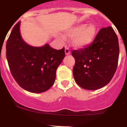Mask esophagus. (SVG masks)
Segmentation results:
<instances>
[{
  "instance_id": "esophagus-1",
  "label": "esophagus",
  "mask_w": 127,
  "mask_h": 127,
  "mask_svg": "<svg viewBox=\"0 0 127 127\" xmlns=\"http://www.w3.org/2000/svg\"><path fill=\"white\" fill-rule=\"evenodd\" d=\"M65 54L66 55H69V54H70V49H69V48L66 47V46H65Z\"/></svg>"
}]
</instances>
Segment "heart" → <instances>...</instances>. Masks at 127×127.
Returning <instances> with one entry per match:
<instances>
[{"mask_svg":"<svg viewBox=\"0 0 127 127\" xmlns=\"http://www.w3.org/2000/svg\"><path fill=\"white\" fill-rule=\"evenodd\" d=\"M96 33V27L93 24L87 25L86 23L77 24L66 31V35L74 37L73 45L78 48H85L93 42ZM63 39V37H62Z\"/></svg>","mask_w":127,"mask_h":127,"instance_id":"1","label":"heart"}]
</instances>
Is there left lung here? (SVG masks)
Instances as JSON below:
<instances>
[{
  "label": "left lung",
  "instance_id": "left-lung-1",
  "mask_svg": "<svg viewBox=\"0 0 127 127\" xmlns=\"http://www.w3.org/2000/svg\"><path fill=\"white\" fill-rule=\"evenodd\" d=\"M120 54L117 35L111 26L103 28L90 45L72 50L75 63L73 75L77 84L86 90L105 87L112 79Z\"/></svg>",
  "mask_w": 127,
  "mask_h": 127
}]
</instances>
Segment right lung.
I'll use <instances>...</instances> for the list:
<instances>
[{
  "label": "right lung",
  "mask_w": 127,
  "mask_h": 127,
  "mask_svg": "<svg viewBox=\"0 0 127 127\" xmlns=\"http://www.w3.org/2000/svg\"><path fill=\"white\" fill-rule=\"evenodd\" d=\"M64 57V48L57 50L48 44L33 47L26 43L20 33V22L13 27L6 42V58L13 78L21 88L33 93L51 88L56 70Z\"/></svg>",
  "instance_id": "1"
}]
</instances>
